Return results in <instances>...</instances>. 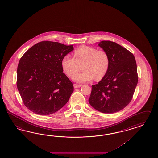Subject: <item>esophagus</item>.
I'll list each match as a JSON object with an SVG mask.
<instances>
[{
    "instance_id": "obj_1",
    "label": "esophagus",
    "mask_w": 158,
    "mask_h": 158,
    "mask_svg": "<svg viewBox=\"0 0 158 158\" xmlns=\"http://www.w3.org/2000/svg\"><path fill=\"white\" fill-rule=\"evenodd\" d=\"M81 85H77V84H74V85H73V87H74L75 89L79 88V87H81Z\"/></svg>"
}]
</instances>
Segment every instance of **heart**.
<instances>
[{
	"instance_id": "obj_1",
	"label": "heart",
	"mask_w": 158,
	"mask_h": 158,
	"mask_svg": "<svg viewBox=\"0 0 158 158\" xmlns=\"http://www.w3.org/2000/svg\"><path fill=\"white\" fill-rule=\"evenodd\" d=\"M81 65L82 71L73 77L74 81L84 83L91 81L94 78L98 81L102 79L107 73L110 57L107 52L104 50L81 46L75 51L73 57L67 55L61 61L63 69L69 77L74 76Z\"/></svg>"
}]
</instances>
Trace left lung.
<instances>
[{
	"label": "left lung",
	"mask_w": 158,
	"mask_h": 158,
	"mask_svg": "<svg viewBox=\"0 0 158 158\" xmlns=\"http://www.w3.org/2000/svg\"><path fill=\"white\" fill-rule=\"evenodd\" d=\"M98 45L109 54L110 65L105 76L92 85L89 102L97 110L114 113L131 101L138 81L135 56L119 44L102 41Z\"/></svg>",
	"instance_id": "left-lung-1"
}]
</instances>
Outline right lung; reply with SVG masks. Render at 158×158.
Returning <instances> with one entry per match:
<instances>
[{
	"label": "right lung",
	"instance_id": "obj_1",
	"mask_svg": "<svg viewBox=\"0 0 158 158\" xmlns=\"http://www.w3.org/2000/svg\"><path fill=\"white\" fill-rule=\"evenodd\" d=\"M73 45L44 41L26 52L17 68V85L25 106L35 114L49 115L67 103L73 91V83L61 66Z\"/></svg>",
	"mask_w": 158,
	"mask_h": 158
}]
</instances>
